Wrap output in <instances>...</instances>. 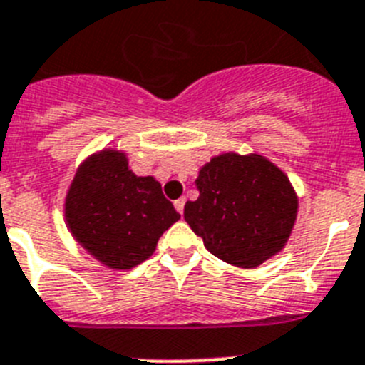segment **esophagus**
I'll return each mask as SVG.
<instances>
[{
	"instance_id": "esophagus-1",
	"label": "esophagus",
	"mask_w": 365,
	"mask_h": 365,
	"mask_svg": "<svg viewBox=\"0 0 365 365\" xmlns=\"http://www.w3.org/2000/svg\"><path fill=\"white\" fill-rule=\"evenodd\" d=\"M185 203H186V199H185V197L177 199L175 203H173V205H175V208H177V212H179V214L185 212Z\"/></svg>"
}]
</instances>
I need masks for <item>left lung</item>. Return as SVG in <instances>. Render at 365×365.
<instances>
[{"instance_id":"left-lung-1","label":"left lung","mask_w":365,"mask_h":365,"mask_svg":"<svg viewBox=\"0 0 365 365\" xmlns=\"http://www.w3.org/2000/svg\"><path fill=\"white\" fill-rule=\"evenodd\" d=\"M195 185L199 197L185 205V220L214 257L251 269L288 244L299 197L269 158L221 153L199 168Z\"/></svg>"}]
</instances>
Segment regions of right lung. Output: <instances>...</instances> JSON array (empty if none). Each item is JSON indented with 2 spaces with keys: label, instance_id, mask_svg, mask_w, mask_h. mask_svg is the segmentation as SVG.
Here are the masks:
<instances>
[{
  "label": "right lung",
  "instance_id": "right-lung-1",
  "mask_svg": "<svg viewBox=\"0 0 365 365\" xmlns=\"http://www.w3.org/2000/svg\"><path fill=\"white\" fill-rule=\"evenodd\" d=\"M180 214L155 177H138L127 153L105 148L81 162L64 199L73 240L108 269L127 272L148 260Z\"/></svg>",
  "mask_w": 365,
  "mask_h": 365
}]
</instances>
